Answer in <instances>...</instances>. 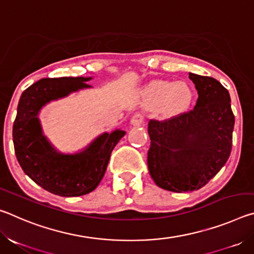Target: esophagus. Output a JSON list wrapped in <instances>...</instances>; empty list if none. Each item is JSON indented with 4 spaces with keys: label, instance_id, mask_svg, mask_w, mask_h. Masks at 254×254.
Listing matches in <instances>:
<instances>
[{
    "label": "esophagus",
    "instance_id": "esophagus-1",
    "mask_svg": "<svg viewBox=\"0 0 254 254\" xmlns=\"http://www.w3.org/2000/svg\"><path fill=\"white\" fill-rule=\"evenodd\" d=\"M143 122H144L143 114L142 113H139V112H137V113H135L134 115H133L132 119H131V124H132V126H135V127L142 126Z\"/></svg>",
    "mask_w": 254,
    "mask_h": 254
}]
</instances>
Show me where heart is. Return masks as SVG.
Segmentation results:
<instances>
[{
	"label": "heart",
	"mask_w": 254,
	"mask_h": 254,
	"mask_svg": "<svg viewBox=\"0 0 254 254\" xmlns=\"http://www.w3.org/2000/svg\"><path fill=\"white\" fill-rule=\"evenodd\" d=\"M144 104H161V113L174 115L186 110L191 101L190 88L185 83L173 84L166 80H153L144 89Z\"/></svg>",
	"instance_id": "heart-1"
}]
</instances>
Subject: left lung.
Here are the masks:
<instances>
[{
  "label": "left lung",
  "mask_w": 254,
  "mask_h": 254,
  "mask_svg": "<svg viewBox=\"0 0 254 254\" xmlns=\"http://www.w3.org/2000/svg\"><path fill=\"white\" fill-rule=\"evenodd\" d=\"M198 93L192 110L150 120L148 167L159 187L183 192L204 187L229 160L234 114L229 91L213 77L189 72Z\"/></svg>",
  "instance_id": "8db88e82"
}]
</instances>
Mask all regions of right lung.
<instances>
[{"mask_svg":"<svg viewBox=\"0 0 254 254\" xmlns=\"http://www.w3.org/2000/svg\"><path fill=\"white\" fill-rule=\"evenodd\" d=\"M85 77L42 78L22 93L13 123L14 151L21 168L34 183L55 195L71 197L93 191L104 176L111 153L126 134L104 133L83 152L63 154L42 135L38 120L40 109L50 101L91 86Z\"/></svg>","mask_w":254,"mask_h":254,"instance_id":"1","label":"right lung"}]
</instances>
